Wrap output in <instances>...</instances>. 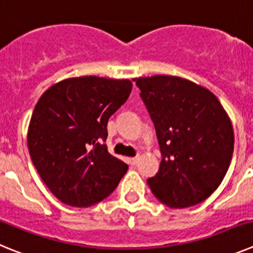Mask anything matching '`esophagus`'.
Returning a JSON list of instances; mask_svg holds the SVG:
<instances>
[{"label":"esophagus","instance_id":"1","mask_svg":"<svg viewBox=\"0 0 253 253\" xmlns=\"http://www.w3.org/2000/svg\"><path fill=\"white\" fill-rule=\"evenodd\" d=\"M128 162L130 163L131 166H134V165H137V162H138V157H133V158H129L128 160Z\"/></svg>","mask_w":253,"mask_h":253}]
</instances>
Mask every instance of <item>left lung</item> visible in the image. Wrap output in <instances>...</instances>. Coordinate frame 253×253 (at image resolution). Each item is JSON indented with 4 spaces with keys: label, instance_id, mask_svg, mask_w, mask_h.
I'll list each match as a JSON object with an SVG mask.
<instances>
[{
    "label": "left lung",
    "instance_id": "8db88e82",
    "mask_svg": "<svg viewBox=\"0 0 253 253\" xmlns=\"http://www.w3.org/2000/svg\"><path fill=\"white\" fill-rule=\"evenodd\" d=\"M156 128L162 161L147 184L161 203L187 208L218 189L231 165L232 123L214 93L175 76L134 80Z\"/></svg>",
    "mask_w": 253,
    "mask_h": 253
}]
</instances>
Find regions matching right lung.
Returning a JSON list of instances; mask_svg holds the SVG:
<instances>
[{"mask_svg": "<svg viewBox=\"0 0 253 253\" xmlns=\"http://www.w3.org/2000/svg\"><path fill=\"white\" fill-rule=\"evenodd\" d=\"M131 91L129 80L84 76L53 84L31 115L29 153L60 202L86 208L110 195L128 165L107 152V122Z\"/></svg>", "mask_w": 253, "mask_h": 253, "instance_id": "obj_1", "label": "right lung"}]
</instances>
